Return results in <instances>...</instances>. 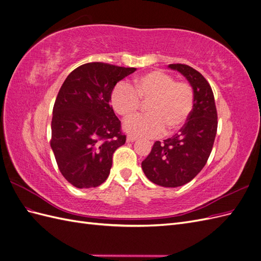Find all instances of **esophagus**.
Returning a JSON list of instances; mask_svg holds the SVG:
<instances>
[{
	"label": "esophagus",
	"instance_id": "1",
	"mask_svg": "<svg viewBox=\"0 0 261 261\" xmlns=\"http://www.w3.org/2000/svg\"><path fill=\"white\" fill-rule=\"evenodd\" d=\"M126 140H127V143H134V141L137 140V137H135V136H127Z\"/></svg>",
	"mask_w": 261,
	"mask_h": 261
}]
</instances>
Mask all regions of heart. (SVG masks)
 Masks as SVG:
<instances>
[{
  "label": "heart",
  "mask_w": 261,
  "mask_h": 261,
  "mask_svg": "<svg viewBox=\"0 0 261 261\" xmlns=\"http://www.w3.org/2000/svg\"><path fill=\"white\" fill-rule=\"evenodd\" d=\"M141 102H148L149 114L130 117L124 123L125 132L132 136L153 138L167 129L172 134L188 121L194 108V90L186 82H175L162 70H151L137 77L133 86L118 83L111 92L110 102L123 117L135 114Z\"/></svg>",
  "instance_id": "b5f03b06"
}]
</instances>
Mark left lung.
Listing matches in <instances>:
<instances>
[{
    "label": "left lung",
    "instance_id": "8db88e82",
    "mask_svg": "<svg viewBox=\"0 0 261 261\" xmlns=\"http://www.w3.org/2000/svg\"><path fill=\"white\" fill-rule=\"evenodd\" d=\"M169 68L183 75L194 90V108L186 124L174 136L155 141L141 162L145 175L163 187H178L191 181L206 165L215 143L218 114L209 83L199 72L185 64Z\"/></svg>",
    "mask_w": 261,
    "mask_h": 261
}]
</instances>
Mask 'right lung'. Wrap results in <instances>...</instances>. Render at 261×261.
Returning a JSON list of instances; mask_svg holds the SVG:
<instances>
[{
	"label": "right lung",
	"instance_id": "add662e5",
	"mask_svg": "<svg viewBox=\"0 0 261 261\" xmlns=\"http://www.w3.org/2000/svg\"><path fill=\"white\" fill-rule=\"evenodd\" d=\"M135 70L87 63L63 83L53 107L51 148L62 175L73 186L92 188L108 178L113 153L126 141L110 96Z\"/></svg>",
	"mask_w": 261,
	"mask_h": 261
}]
</instances>
